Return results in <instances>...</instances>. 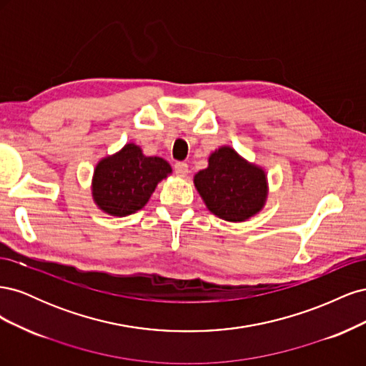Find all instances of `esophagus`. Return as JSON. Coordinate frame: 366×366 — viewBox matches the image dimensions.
I'll return each mask as SVG.
<instances>
[{
    "instance_id": "obj_1",
    "label": "esophagus",
    "mask_w": 366,
    "mask_h": 366,
    "mask_svg": "<svg viewBox=\"0 0 366 366\" xmlns=\"http://www.w3.org/2000/svg\"><path fill=\"white\" fill-rule=\"evenodd\" d=\"M174 171L177 175L184 177L187 172H189V166H187V163H184V162H177L174 164Z\"/></svg>"
}]
</instances>
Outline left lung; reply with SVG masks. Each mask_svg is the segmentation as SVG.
Returning a JSON list of instances; mask_svg holds the SVG:
<instances>
[{
  "label": "left lung",
  "instance_id": "1",
  "mask_svg": "<svg viewBox=\"0 0 366 366\" xmlns=\"http://www.w3.org/2000/svg\"><path fill=\"white\" fill-rule=\"evenodd\" d=\"M194 183L210 212L226 221L247 219L259 212L267 197L264 172L227 147L209 157Z\"/></svg>",
  "mask_w": 366,
  "mask_h": 366
}]
</instances>
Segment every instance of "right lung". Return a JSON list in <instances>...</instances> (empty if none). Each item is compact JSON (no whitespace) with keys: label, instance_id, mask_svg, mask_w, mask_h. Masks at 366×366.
<instances>
[{"label":"right lung","instance_id":"add662e5","mask_svg":"<svg viewBox=\"0 0 366 366\" xmlns=\"http://www.w3.org/2000/svg\"><path fill=\"white\" fill-rule=\"evenodd\" d=\"M169 172L168 162L143 156L139 147L129 143L113 157H107L96 166L94 202L112 215H131L148 203L157 183Z\"/></svg>","mask_w":366,"mask_h":366}]
</instances>
